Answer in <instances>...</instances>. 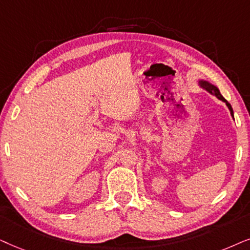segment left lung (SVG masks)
<instances>
[{"label":"left lung","mask_w":250,"mask_h":250,"mask_svg":"<svg viewBox=\"0 0 250 250\" xmlns=\"http://www.w3.org/2000/svg\"><path fill=\"white\" fill-rule=\"evenodd\" d=\"M198 85L200 86V88L205 89L206 91H208L209 94L214 95L215 97H217V98L219 99V101L224 102L225 104H226V106H228V107H229V112H231V115L233 116V109H232V106L229 105V103L228 101H226V99L221 95V92H219V89L217 88V86L214 85V84H211L210 82L206 81V80H199V81H198Z\"/></svg>","instance_id":"left-lung-1"}]
</instances>
